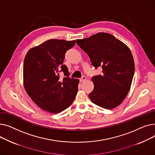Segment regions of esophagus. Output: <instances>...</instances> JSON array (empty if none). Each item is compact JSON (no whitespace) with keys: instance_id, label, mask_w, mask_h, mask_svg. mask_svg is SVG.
I'll return each mask as SVG.
<instances>
[{"instance_id":"obj_1","label":"esophagus","mask_w":155,"mask_h":155,"mask_svg":"<svg viewBox=\"0 0 155 155\" xmlns=\"http://www.w3.org/2000/svg\"><path fill=\"white\" fill-rule=\"evenodd\" d=\"M86 79H87V77L85 76H84V77H82V78L80 79V82H84V81H85Z\"/></svg>"}]
</instances>
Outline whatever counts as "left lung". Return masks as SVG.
<instances>
[{"mask_svg":"<svg viewBox=\"0 0 155 155\" xmlns=\"http://www.w3.org/2000/svg\"><path fill=\"white\" fill-rule=\"evenodd\" d=\"M77 43L88 55L95 68H102V75L92 78L94 88L88 94L91 100L104 109L117 107L127 96L134 76V61L131 50L106 32L77 39Z\"/></svg>","mask_w":155,"mask_h":155,"instance_id":"8db88e82","label":"left lung"}]
</instances>
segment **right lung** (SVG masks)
<instances>
[{
    "mask_svg": "<svg viewBox=\"0 0 155 155\" xmlns=\"http://www.w3.org/2000/svg\"><path fill=\"white\" fill-rule=\"evenodd\" d=\"M75 41L50 39L31 48L23 64L24 88L31 99L42 109L60 112L72 104L78 91L79 80L70 78L68 69L63 64L66 52ZM59 71L65 77L59 78Z\"/></svg>",
    "mask_w": 155,
    "mask_h": 155,
    "instance_id": "right-lung-1",
    "label": "right lung"
}]
</instances>
